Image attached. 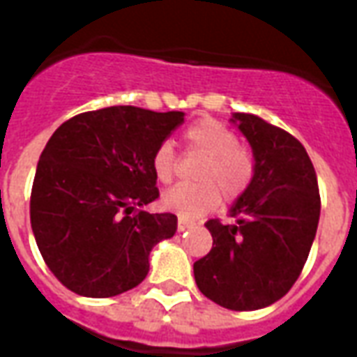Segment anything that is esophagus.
Here are the masks:
<instances>
[{
	"instance_id": "esophagus-1",
	"label": "esophagus",
	"mask_w": 357,
	"mask_h": 357,
	"mask_svg": "<svg viewBox=\"0 0 357 357\" xmlns=\"http://www.w3.org/2000/svg\"><path fill=\"white\" fill-rule=\"evenodd\" d=\"M193 222H189V220H183V218H179L178 220V231H187V229H191L193 227Z\"/></svg>"
}]
</instances>
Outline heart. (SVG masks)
<instances>
[{"mask_svg":"<svg viewBox=\"0 0 357 357\" xmlns=\"http://www.w3.org/2000/svg\"><path fill=\"white\" fill-rule=\"evenodd\" d=\"M189 151L204 156L197 170L195 185H176L162 195V206L183 220H193L214 210L225 199H237L255 178V156L239 145V137L214 118H202L185 130ZM151 168L160 183H170L176 176V155L170 143H160L151 158Z\"/></svg>","mask_w":357,"mask_h":357,"instance_id":"1","label":"heart"}]
</instances>
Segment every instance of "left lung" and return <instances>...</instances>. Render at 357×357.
Here are the masks:
<instances>
[{"label":"left lung","mask_w":357,"mask_h":357,"mask_svg":"<svg viewBox=\"0 0 357 357\" xmlns=\"http://www.w3.org/2000/svg\"><path fill=\"white\" fill-rule=\"evenodd\" d=\"M252 147L255 178L233 202L235 224L208 220L212 250L193 264L199 291L235 312L283 298L310 255L319 224L314 164L296 137L262 118L233 112Z\"/></svg>","instance_id":"obj_1"}]
</instances>
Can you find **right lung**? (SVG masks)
<instances>
[{
    "instance_id": "right-lung-1",
    "label": "right lung",
    "mask_w": 357,
    "mask_h": 357,
    "mask_svg": "<svg viewBox=\"0 0 357 357\" xmlns=\"http://www.w3.org/2000/svg\"><path fill=\"white\" fill-rule=\"evenodd\" d=\"M183 116L107 107L66 120L51 135L36 168L30 224L66 289L109 298L147 277L153 247L178 229L174 214L141 210L158 199L151 158Z\"/></svg>"
}]
</instances>
